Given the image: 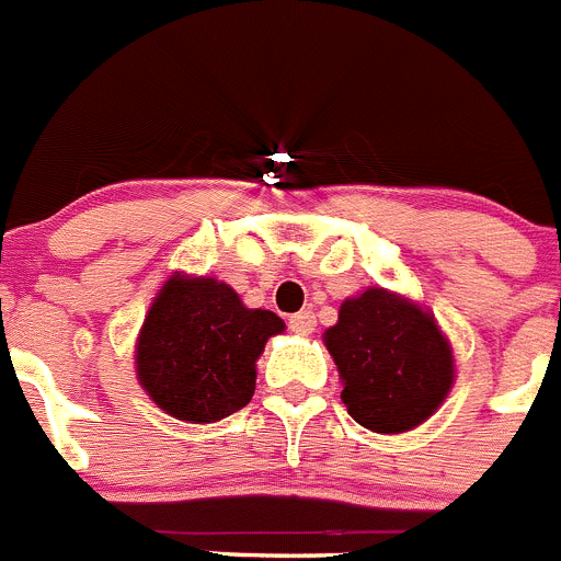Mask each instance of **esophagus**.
Returning a JSON list of instances; mask_svg holds the SVG:
<instances>
[{
	"mask_svg": "<svg viewBox=\"0 0 561 561\" xmlns=\"http://www.w3.org/2000/svg\"><path fill=\"white\" fill-rule=\"evenodd\" d=\"M287 328L294 330L296 335H310L316 330V316L310 310H301V313H294L287 319Z\"/></svg>",
	"mask_w": 561,
	"mask_h": 561,
	"instance_id": "esophagus-1",
	"label": "esophagus"
}]
</instances>
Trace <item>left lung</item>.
Listing matches in <instances>:
<instances>
[{
    "instance_id": "obj_1",
    "label": "left lung",
    "mask_w": 561,
    "mask_h": 561,
    "mask_svg": "<svg viewBox=\"0 0 561 561\" xmlns=\"http://www.w3.org/2000/svg\"><path fill=\"white\" fill-rule=\"evenodd\" d=\"M324 344L353 421L381 435L421 426L455 383V355L435 316L383 287L344 301Z\"/></svg>"
}]
</instances>
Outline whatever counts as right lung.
Masks as SVG:
<instances>
[{"mask_svg": "<svg viewBox=\"0 0 561 561\" xmlns=\"http://www.w3.org/2000/svg\"><path fill=\"white\" fill-rule=\"evenodd\" d=\"M285 321L251 310L211 276L174 274L160 287L135 344L138 381L165 415L214 423L233 415L256 389V358Z\"/></svg>", "mask_w": 561, "mask_h": 561, "instance_id": "add662e5", "label": "right lung"}]
</instances>
